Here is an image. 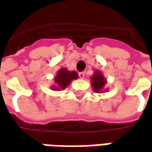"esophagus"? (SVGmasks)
<instances>
[{
	"instance_id": "obj_1",
	"label": "esophagus",
	"mask_w": 152,
	"mask_h": 152,
	"mask_svg": "<svg viewBox=\"0 0 152 152\" xmlns=\"http://www.w3.org/2000/svg\"><path fill=\"white\" fill-rule=\"evenodd\" d=\"M79 78H80V79H84V78H85V73H84V72H81V73H79Z\"/></svg>"
}]
</instances>
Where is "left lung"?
<instances>
[{
  "instance_id": "left-lung-1",
  "label": "left lung",
  "mask_w": 152,
  "mask_h": 152,
  "mask_svg": "<svg viewBox=\"0 0 152 152\" xmlns=\"http://www.w3.org/2000/svg\"><path fill=\"white\" fill-rule=\"evenodd\" d=\"M91 86L93 88V90L95 92H103L104 91H107L108 89L104 90L105 85L107 84V79L103 77L102 73L100 71H96L95 73L92 75L91 78Z\"/></svg>"
}]
</instances>
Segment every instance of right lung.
<instances>
[{
	"instance_id": "obj_1",
	"label": "right lung",
	"mask_w": 152,
	"mask_h": 152,
	"mask_svg": "<svg viewBox=\"0 0 152 152\" xmlns=\"http://www.w3.org/2000/svg\"><path fill=\"white\" fill-rule=\"evenodd\" d=\"M78 79V73L75 71H68L67 68H61L55 77V85L51 88L53 91L66 89L73 79Z\"/></svg>"
}]
</instances>
